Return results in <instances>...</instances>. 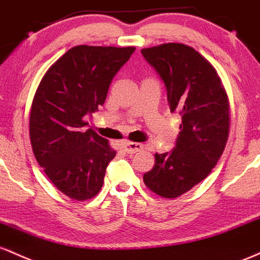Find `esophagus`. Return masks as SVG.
<instances>
[{"label":"esophagus","instance_id":"obj_1","mask_svg":"<svg viewBox=\"0 0 260 260\" xmlns=\"http://www.w3.org/2000/svg\"><path fill=\"white\" fill-rule=\"evenodd\" d=\"M142 144H139V142H126L124 146H122V148H124L125 152L127 153H136V152H140V151L142 150Z\"/></svg>","mask_w":260,"mask_h":260}]
</instances>
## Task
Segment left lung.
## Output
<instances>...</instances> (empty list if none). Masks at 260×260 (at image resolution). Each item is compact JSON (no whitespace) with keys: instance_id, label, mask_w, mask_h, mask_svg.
<instances>
[{"instance_id":"obj_1","label":"left lung","mask_w":260,"mask_h":260,"mask_svg":"<svg viewBox=\"0 0 260 260\" xmlns=\"http://www.w3.org/2000/svg\"><path fill=\"white\" fill-rule=\"evenodd\" d=\"M141 52L165 83L171 112L182 116L176 147L154 154L144 182L154 194L174 199L205 179L220 159L229 139V97L214 66L191 46L167 43Z\"/></svg>"}]
</instances>
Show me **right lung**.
<instances>
[{"instance_id": "add662e5", "label": "right lung", "mask_w": 260, "mask_h": 260, "mask_svg": "<svg viewBox=\"0 0 260 260\" xmlns=\"http://www.w3.org/2000/svg\"><path fill=\"white\" fill-rule=\"evenodd\" d=\"M134 51V46H74L38 86L29 118L31 147L52 184L70 199H92L103 185L116 153L107 139L87 129L84 118L103 106L113 77Z\"/></svg>"}]
</instances>
